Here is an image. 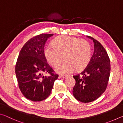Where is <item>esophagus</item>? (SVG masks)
<instances>
[{
	"mask_svg": "<svg viewBox=\"0 0 123 123\" xmlns=\"http://www.w3.org/2000/svg\"><path fill=\"white\" fill-rule=\"evenodd\" d=\"M67 76H68L67 75H59L60 78H65Z\"/></svg>",
	"mask_w": 123,
	"mask_h": 123,
	"instance_id": "34e87169",
	"label": "esophagus"
}]
</instances>
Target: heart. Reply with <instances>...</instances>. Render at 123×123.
Wrapping results in <instances>:
<instances>
[{"instance_id": "obj_1", "label": "heart", "mask_w": 123, "mask_h": 123, "mask_svg": "<svg viewBox=\"0 0 123 123\" xmlns=\"http://www.w3.org/2000/svg\"><path fill=\"white\" fill-rule=\"evenodd\" d=\"M53 46L48 45L44 54L47 61L54 67L59 66L64 57L66 62L56 69L60 74L81 72L90 61L92 47L88 41L67 35L59 36L54 39Z\"/></svg>"}]
</instances>
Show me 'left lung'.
Masks as SVG:
<instances>
[{
    "label": "left lung",
    "mask_w": 123,
    "mask_h": 123,
    "mask_svg": "<svg viewBox=\"0 0 123 123\" xmlns=\"http://www.w3.org/2000/svg\"><path fill=\"white\" fill-rule=\"evenodd\" d=\"M94 43V53L89 63L79 75L73 76L75 85L73 94L82 103H89L98 98L107 87L111 71L107 53L96 39L87 36Z\"/></svg>",
    "instance_id": "obj_1"
}]
</instances>
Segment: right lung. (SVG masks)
<instances>
[{"label": "right lung", "mask_w": 123, "mask_h": 123, "mask_svg": "<svg viewBox=\"0 0 123 123\" xmlns=\"http://www.w3.org/2000/svg\"><path fill=\"white\" fill-rule=\"evenodd\" d=\"M53 34H42L26 42L18 55L15 67L20 90L24 97L33 101H41L50 94L58 75L48 64L44 51L48 39ZM47 72L49 76L43 74Z\"/></svg>", "instance_id": "right-lung-1"}]
</instances>
